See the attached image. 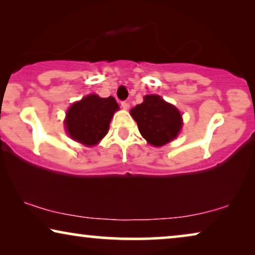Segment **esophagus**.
<instances>
[{
    "mask_svg": "<svg viewBox=\"0 0 255 255\" xmlns=\"http://www.w3.org/2000/svg\"><path fill=\"white\" fill-rule=\"evenodd\" d=\"M122 107L124 108V109H128V108H130V103L128 102V101H122Z\"/></svg>",
    "mask_w": 255,
    "mask_h": 255,
    "instance_id": "34e87169",
    "label": "esophagus"
}]
</instances>
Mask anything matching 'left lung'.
<instances>
[{
    "label": "left lung",
    "mask_w": 255,
    "mask_h": 255,
    "mask_svg": "<svg viewBox=\"0 0 255 255\" xmlns=\"http://www.w3.org/2000/svg\"><path fill=\"white\" fill-rule=\"evenodd\" d=\"M142 137L153 146L173 140L182 127L180 111L158 95H146L144 102L131 109Z\"/></svg>",
    "instance_id": "8db88e82"
}]
</instances>
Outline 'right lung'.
Returning a JSON list of instances; mask_svg holds the SVG:
<instances>
[{"label": "right lung", "instance_id": "right-lung-1", "mask_svg": "<svg viewBox=\"0 0 255 255\" xmlns=\"http://www.w3.org/2000/svg\"><path fill=\"white\" fill-rule=\"evenodd\" d=\"M118 103L113 96L101 99L88 95L72 104L66 115L65 125L68 134L83 145H96L108 133Z\"/></svg>", "mask_w": 255, "mask_h": 255}]
</instances>
